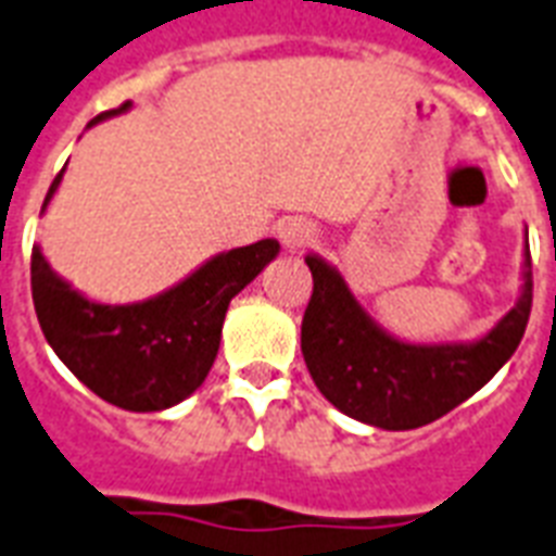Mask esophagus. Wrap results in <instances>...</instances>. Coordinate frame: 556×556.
Listing matches in <instances>:
<instances>
[{
  "label": "esophagus",
  "instance_id": "esophagus-1",
  "mask_svg": "<svg viewBox=\"0 0 556 556\" xmlns=\"http://www.w3.org/2000/svg\"><path fill=\"white\" fill-rule=\"evenodd\" d=\"M278 240L283 243V249L295 252V249L309 247V243L316 240V226H313V223H307V219H301V217L283 219L281 226H278Z\"/></svg>",
  "mask_w": 556,
  "mask_h": 556
}]
</instances>
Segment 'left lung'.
<instances>
[{
    "mask_svg": "<svg viewBox=\"0 0 556 556\" xmlns=\"http://www.w3.org/2000/svg\"><path fill=\"white\" fill-rule=\"evenodd\" d=\"M528 235V231H525ZM313 295L301 321V354L316 389L342 415L380 429H417L462 406L514 356L531 316V252L519 299L472 342L412 345L374 321L325 257L309 252Z\"/></svg>",
    "mask_w": 556,
    "mask_h": 556,
    "instance_id": "obj_1",
    "label": "left lung"
}]
</instances>
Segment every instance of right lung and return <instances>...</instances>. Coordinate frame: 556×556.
<instances>
[{
    "label": "right lung",
    "mask_w": 556,
    "mask_h": 556,
    "mask_svg": "<svg viewBox=\"0 0 556 556\" xmlns=\"http://www.w3.org/2000/svg\"><path fill=\"white\" fill-rule=\"evenodd\" d=\"M130 106L127 101L101 113L89 127ZM63 174L66 167L54 176L42 211L58 193ZM278 252V240H257L208 257L153 299L103 304L60 278L42 249L34 247V309L51 351L86 389L127 412H162L191 397L205 382L217 359L229 301L255 281Z\"/></svg>",
    "instance_id": "obj_1"
}]
</instances>
